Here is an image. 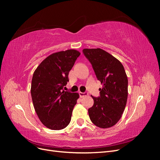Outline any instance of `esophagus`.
<instances>
[{"instance_id": "esophagus-1", "label": "esophagus", "mask_w": 160, "mask_h": 160, "mask_svg": "<svg viewBox=\"0 0 160 160\" xmlns=\"http://www.w3.org/2000/svg\"><path fill=\"white\" fill-rule=\"evenodd\" d=\"M79 94L80 98H83V97H85V96L88 95V92H84V93H83V92H79Z\"/></svg>"}]
</instances>
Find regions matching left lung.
I'll use <instances>...</instances> for the list:
<instances>
[{
  "instance_id": "left-lung-1",
  "label": "left lung",
  "mask_w": 160,
  "mask_h": 160,
  "mask_svg": "<svg viewBox=\"0 0 160 160\" xmlns=\"http://www.w3.org/2000/svg\"><path fill=\"white\" fill-rule=\"evenodd\" d=\"M83 53L103 83L100 95L91 96L94 103L88 109L89 118L99 128L112 127L122 118L127 103L128 80L124 67L113 55L99 48L84 49Z\"/></svg>"
}]
</instances>
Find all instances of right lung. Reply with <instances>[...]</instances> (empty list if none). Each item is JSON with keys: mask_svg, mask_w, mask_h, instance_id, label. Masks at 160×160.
<instances>
[{"mask_svg": "<svg viewBox=\"0 0 160 160\" xmlns=\"http://www.w3.org/2000/svg\"><path fill=\"white\" fill-rule=\"evenodd\" d=\"M79 55L80 52L74 49L52 53L34 72L31 89L32 103L38 118L47 128L60 130L71 122L79 95L62 90Z\"/></svg>", "mask_w": 160, "mask_h": 160, "instance_id": "1", "label": "right lung"}]
</instances>
